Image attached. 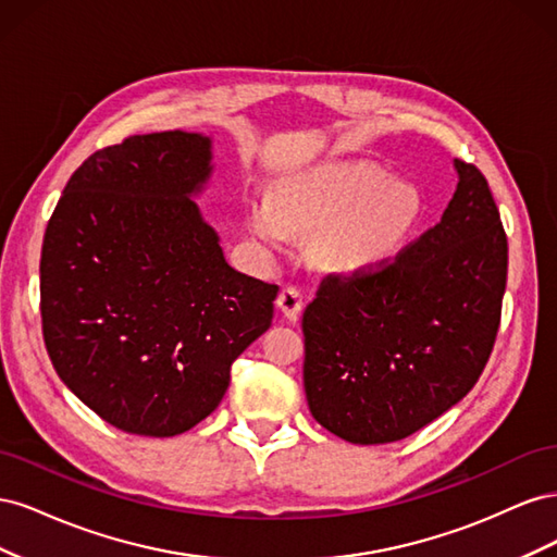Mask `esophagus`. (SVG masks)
I'll list each match as a JSON object with an SVG mask.
<instances>
[{
	"mask_svg": "<svg viewBox=\"0 0 557 557\" xmlns=\"http://www.w3.org/2000/svg\"><path fill=\"white\" fill-rule=\"evenodd\" d=\"M276 307L285 318L295 323L301 315V309H305V301H301V293L297 288H283L276 297Z\"/></svg>",
	"mask_w": 557,
	"mask_h": 557,
	"instance_id": "esophagus-1",
	"label": "esophagus"
}]
</instances>
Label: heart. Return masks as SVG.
Listing matches in <instances>:
<instances>
[{"instance_id":"1","label":"heart","mask_w":557,"mask_h":557,"mask_svg":"<svg viewBox=\"0 0 557 557\" xmlns=\"http://www.w3.org/2000/svg\"><path fill=\"white\" fill-rule=\"evenodd\" d=\"M423 218V197L409 181L372 164H327L276 183L272 207L252 201L246 227L269 252L288 232H313L315 252L334 272L364 274L393 262Z\"/></svg>"}]
</instances>
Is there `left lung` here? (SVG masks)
I'll use <instances>...</instances> for the list:
<instances>
[{"instance_id": "8db88e82", "label": "left lung", "mask_w": 557, "mask_h": 557, "mask_svg": "<svg viewBox=\"0 0 557 557\" xmlns=\"http://www.w3.org/2000/svg\"><path fill=\"white\" fill-rule=\"evenodd\" d=\"M458 172L442 221L376 274L327 276L301 318L311 416L350 444H391L455 407L491 358L507 234L485 176Z\"/></svg>"}]
</instances>
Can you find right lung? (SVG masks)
Listing matches in <instances>:
<instances>
[{
  "instance_id": "add662e5",
  "label": "right lung",
  "mask_w": 557,
  "mask_h": 557,
  "mask_svg": "<svg viewBox=\"0 0 557 557\" xmlns=\"http://www.w3.org/2000/svg\"><path fill=\"white\" fill-rule=\"evenodd\" d=\"M211 176L207 134L129 137L78 166L44 234L50 362L129 434L195 428L221 404L232 362L272 325L278 285L230 267L197 207Z\"/></svg>"
}]
</instances>
